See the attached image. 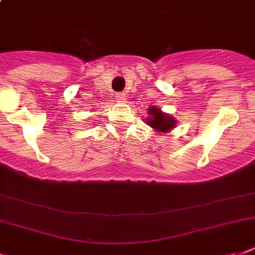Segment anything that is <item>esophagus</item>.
<instances>
[{"instance_id":"esophagus-1","label":"esophagus","mask_w":255,"mask_h":255,"mask_svg":"<svg viewBox=\"0 0 255 255\" xmlns=\"http://www.w3.org/2000/svg\"><path fill=\"white\" fill-rule=\"evenodd\" d=\"M115 98L119 100V102H123L124 98H126V94H124V92H118V94L115 95Z\"/></svg>"}]
</instances>
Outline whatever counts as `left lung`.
I'll use <instances>...</instances> for the list:
<instances>
[{"mask_svg": "<svg viewBox=\"0 0 255 255\" xmlns=\"http://www.w3.org/2000/svg\"><path fill=\"white\" fill-rule=\"evenodd\" d=\"M151 116H149V119L148 120V124L151 126L152 128H155L156 131L159 132H167L169 131L170 128L174 127V123H176V120H173L172 116H168L165 114L160 111L159 108H149L148 110Z\"/></svg>", "mask_w": 255, "mask_h": 255, "instance_id": "left-lung-1", "label": "left lung"}]
</instances>
